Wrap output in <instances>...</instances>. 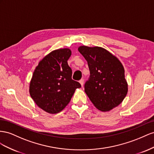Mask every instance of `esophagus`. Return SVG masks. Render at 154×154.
I'll use <instances>...</instances> for the list:
<instances>
[{
	"mask_svg": "<svg viewBox=\"0 0 154 154\" xmlns=\"http://www.w3.org/2000/svg\"><path fill=\"white\" fill-rule=\"evenodd\" d=\"M79 82H80L81 85L82 86L83 85H84V79H81L79 81Z\"/></svg>",
	"mask_w": 154,
	"mask_h": 154,
	"instance_id": "34e87169",
	"label": "esophagus"
}]
</instances>
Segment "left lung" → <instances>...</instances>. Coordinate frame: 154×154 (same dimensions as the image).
<instances>
[{"label": "left lung", "instance_id": "8db88e82", "mask_svg": "<svg viewBox=\"0 0 154 154\" xmlns=\"http://www.w3.org/2000/svg\"><path fill=\"white\" fill-rule=\"evenodd\" d=\"M78 50L88 62L90 72L85 91L98 109L110 111L122 102L128 93L123 66L103 48L81 46Z\"/></svg>", "mask_w": 154, "mask_h": 154}]
</instances>
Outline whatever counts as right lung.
Returning a JSON list of instances; mask_svg holds the SVG:
<instances>
[{
	"mask_svg": "<svg viewBox=\"0 0 154 154\" xmlns=\"http://www.w3.org/2000/svg\"><path fill=\"white\" fill-rule=\"evenodd\" d=\"M69 48L52 51L36 67L29 82V94L37 106L49 113H57L67 106L75 91L81 87L72 79L68 64Z\"/></svg>",
	"mask_w": 154,
	"mask_h": 154,
	"instance_id": "add662e5",
	"label": "right lung"
}]
</instances>
